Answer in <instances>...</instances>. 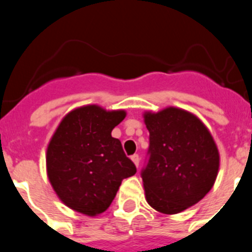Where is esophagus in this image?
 <instances>
[{"instance_id":"obj_1","label":"esophagus","mask_w":252,"mask_h":252,"mask_svg":"<svg viewBox=\"0 0 252 252\" xmlns=\"http://www.w3.org/2000/svg\"><path fill=\"white\" fill-rule=\"evenodd\" d=\"M131 160H132L133 164H135V165H136V166L140 165V157H139V155H137V154L132 155V157H131Z\"/></svg>"}]
</instances>
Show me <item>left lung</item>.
Segmentation results:
<instances>
[{
	"mask_svg": "<svg viewBox=\"0 0 252 252\" xmlns=\"http://www.w3.org/2000/svg\"><path fill=\"white\" fill-rule=\"evenodd\" d=\"M150 133L149 161L141 177L146 202L165 215L194 206L212 189L220 153L197 116L178 107L145 112Z\"/></svg>",
	"mask_w": 252,
	"mask_h": 252,
	"instance_id": "1",
	"label": "left lung"
}]
</instances>
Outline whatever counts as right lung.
I'll use <instances>...</instances> for the list:
<instances>
[{"mask_svg": "<svg viewBox=\"0 0 252 252\" xmlns=\"http://www.w3.org/2000/svg\"><path fill=\"white\" fill-rule=\"evenodd\" d=\"M126 111L87 104L60 121L46 150V173L59 199L73 211L94 217L112 203L121 182L136 166L124 153L113 128Z\"/></svg>", "mask_w": 252, "mask_h": 252, "instance_id": "add662e5", "label": "right lung"}]
</instances>
